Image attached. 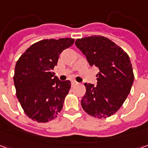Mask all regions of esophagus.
Wrapping results in <instances>:
<instances>
[{"instance_id":"obj_1","label":"esophagus","mask_w":148,"mask_h":148,"mask_svg":"<svg viewBox=\"0 0 148 148\" xmlns=\"http://www.w3.org/2000/svg\"><path fill=\"white\" fill-rule=\"evenodd\" d=\"M78 84V82H77L76 81H71V85H72V86H76V85H77Z\"/></svg>"}]
</instances>
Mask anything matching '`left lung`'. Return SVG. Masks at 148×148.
<instances>
[{"label": "left lung", "instance_id": "8db88e82", "mask_svg": "<svg viewBox=\"0 0 148 148\" xmlns=\"http://www.w3.org/2000/svg\"><path fill=\"white\" fill-rule=\"evenodd\" d=\"M75 45L90 65L99 69L97 85L85 83L86 94L81 101L88 114L99 119L109 117L121 108L134 82L129 56L106 37L92 36L77 39Z\"/></svg>", "mask_w": 148, "mask_h": 148}]
</instances>
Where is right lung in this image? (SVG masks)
Wrapping results in <instances>:
<instances>
[{
    "label": "right lung",
    "mask_w": 148,
    "mask_h": 148,
    "mask_svg": "<svg viewBox=\"0 0 148 148\" xmlns=\"http://www.w3.org/2000/svg\"><path fill=\"white\" fill-rule=\"evenodd\" d=\"M74 39H42L35 42L18 59L13 77L16 97L27 116L46 123L57 117L71 89L69 80L55 76L62 51L74 44Z\"/></svg>",
    "instance_id": "right-lung-1"
}]
</instances>
